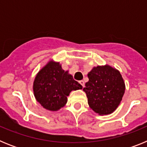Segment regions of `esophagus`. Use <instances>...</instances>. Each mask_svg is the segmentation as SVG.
<instances>
[{
	"label": "esophagus",
	"mask_w": 147,
	"mask_h": 147,
	"mask_svg": "<svg viewBox=\"0 0 147 147\" xmlns=\"http://www.w3.org/2000/svg\"><path fill=\"white\" fill-rule=\"evenodd\" d=\"M79 82H80V85L82 86V88H84V86H85V82L83 81V80H81V81H80Z\"/></svg>",
	"instance_id": "1"
}]
</instances>
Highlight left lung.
<instances>
[{
  "mask_svg": "<svg viewBox=\"0 0 147 147\" xmlns=\"http://www.w3.org/2000/svg\"><path fill=\"white\" fill-rule=\"evenodd\" d=\"M89 81L83 90L90 107L98 115H108L120 105L125 91V83L117 69L105 65L94 67L88 74Z\"/></svg>",
  "mask_w": 147,
  "mask_h": 147,
  "instance_id": "left-lung-1",
  "label": "left lung"
}]
</instances>
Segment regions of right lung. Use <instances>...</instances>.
Listing matches in <instances>:
<instances>
[{"instance_id":"add662e5","label":"right lung","mask_w":147,"mask_h":147,"mask_svg":"<svg viewBox=\"0 0 147 147\" xmlns=\"http://www.w3.org/2000/svg\"><path fill=\"white\" fill-rule=\"evenodd\" d=\"M82 88L68 71H65L59 62L54 60L49 61L39 71L33 83L36 100L50 111L60 110L67 103L70 93Z\"/></svg>"}]
</instances>
